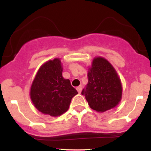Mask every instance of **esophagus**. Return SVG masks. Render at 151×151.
Listing matches in <instances>:
<instances>
[{
	"mask_svg": "<svg viewBox=\"0 0 151 151\" xmlns=\"http://www.w3.org/2000/svg\"><path fill=\"white\" fill-rule=\"evenodd\" d=\"M77 90L78 92L81 93V90H82V86H77Z\"/></svg>",
	"mask_w": 151,
	"mask_h": 151,
	"instance_id": "esophagus-1",
	"label": "esophagus"
}]
</instances>
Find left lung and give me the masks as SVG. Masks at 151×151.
<instances>
[{"label": "left lung", "instance_id": "8db88e82", "mask_svg": "<svg viewBox=\"0 0 151 151\" xmlns=\"http://www.w3.org/2000/svg\"><path fill=\"white\" fill-rule=\"evenodd\" d=\"M88 84L81 94L98 112L114 109L122 98V84L116 71L105 58L96 57L88 69Z\"/></svg>", "mask_w": 151, "mask_h": 151}]
</instances>
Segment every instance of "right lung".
<instances>
[{"label":"right lung","mask_w":151,"mask_h":151,"mask_svg":"<svg viewBox=\"0 0 151 151\" xmlns=\"http://www.w3.org/2000/svg\"><path fill=\"white\" fill-rule=\"evenodd\" d=\"M60 58L45 62L40 67L30 87V96L40 112L51 116H60L68 110L73 96L78 92L70 79L62 77Z\"/></svg>","instance_id":"obj_1"}]
</instances>
